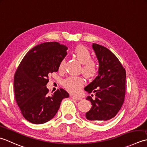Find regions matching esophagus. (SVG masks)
<instances>
[{"label": "esophagus", "instance_id": "obj_1", "mask_svg": "<svg viewBox=\"0 0 147 147\" xmlns=\"http://www.w3.org/2000/svg\"><path fill=\"white\" fill-rule=\"evenodd\" d=\"M71 98L73 99H75V100H78V101L82 100V98L79 97V96H71Z\"/></svg>", "mask_w": 147, "mask_h": 147}]
</instances>
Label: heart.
<instances>
[{
	"instance_id": "1",
	"label": "heart",
	"mask_w": 147,
	"mask_h": 147,
	"mask_svg": "<svg viewBox=\"0 0 147 147\" xmlns=\"http://www.w3.org/2000/svg\"><path fill=\"white\" fill-rule=\"evenodd\" d=\"M74 55L83 64L82 73L88 78L96 76L98 71L97 63L92 60V54L87 47L78 46L74 50ZM65 65V59H63L59 63V69L63 70ZM84 84V80L80 77H70L64 80L63 86L71 93L77 94Z\"/></svg>"
}]
</instances>
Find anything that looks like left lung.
<instances>
[{
  "mask_svg": "<svg viewBox=\"0 0 147 147\" xmlns=\"http://www.w3.org/2000/svg\"><path fill=\"white\" fill-rule=\"evenodd\" d=\"M99 62L98 75L85 87L88 93H95V99L86 98L92 107L86 117L92 122L107 121L114 117L123 105L125 93V70L117 58L107 47L92 44Z\"/></svg>",
  "mask_w": 147,
  "mask_h": 147,
  "instance_id": "left-lung-1",
  "label": "left lung"
}]
</instances>
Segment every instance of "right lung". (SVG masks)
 I'll list each match as a JSON object with an SVG mask.
<instances>
[{
	"label": "right lung",
	"mask_w": 147,
	"mask_h": 147,
	"mask_svg": "<svg viewBox=\"0 0 147 147\" xmlns=\"http://www.w3.org/2000/svg\"><path fill=\"white\" fill-rule=\"evenodd\" d=\"M68 47L57 42L38 44L30 50L18 67L14 77L15 99L23 116L33 124L50 121L62 100L69 97L63 89L48 95V75L58 71Z\"/></svg>",
	"instance_id": "obj_1"
}]
</instances>
